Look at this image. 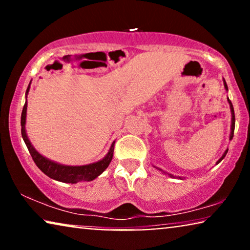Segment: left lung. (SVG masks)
I'll return each mask as SVG.
<instances>
[{"instance_id":"1","label":"left lung","mask_w":250,"mask_h":250,"mask_svg":"<svg viewBox=\"0 0 250 250\" xmlns=\"http://www.w3.org/2000/svg\"><path fill=\"white\" fill-rule=\"evenodd\" d=\"M224 86H225V88H227V90H228V85H227V83H225V81H224ZM228 100H229V104H230V108H231V112H232V125H231V135H230V140H232V138H233V133H234L235 117H234V110H233V105H232V104H231V100H230V99H229V98H228ZM227 153H228V150H227V151H225V152H224V155H223V156H222V158H221L220 160H218V162H217V164H218V163H220V162H221V160H222V159H223L225 156H227Z\"/></svg>"}]
</instances>
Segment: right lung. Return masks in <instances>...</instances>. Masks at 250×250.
I'll list each match as a JSON object with an SVG mask.
<instances>
[{
    "label": "right lung",
    "mask_w": 250,
    "mask_h": 250,
    "mask_svg": "<svg viewBox=\"0 0 250 250\" xmlns=\"http://www.w3.org/2000/svg\"><path fill=\"white\" fill-rule=\"evenodd\" d=\"M29 86L27 88L26 93H28ZM26 111H27V100L23 104L22 112H21V121H20V125H21V135L23 141H25L28 151L32 156L34 163L36 166L42 170V172L47 175L51 179L60 181V182L64 183H80V182H87V181L94 180L98 177L104 170L107 168L112 159V152H114V145L111 146L110 150H109L108 155L104 157L100 162L90 164V165L85 166H63L59 165V164L51 162V160L44 158L41 156L33 146L30 145L28 138H27L25 124H26Z\"/></svg>",
    "instance_id": "obj_1"
}]
</instances>
